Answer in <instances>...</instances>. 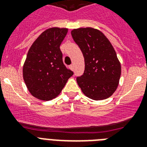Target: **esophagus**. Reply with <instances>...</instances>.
Masks as SVG:
<instances>
[{
  "mask_svg": "<svg viewBox=\"0 0 147 147\" xmlns=\"http://www.w3.org/2000/svg\"><path fill=\"white\" fill-rule=\"evenodd\" d=\"M70 68H71V70H74V65H70Z\"/></svg>",
  "mask_w": 147,
  "mask_h": 147,
  "instance_id": "34e87169",
  "label": "esophagus"
}]
</instances>
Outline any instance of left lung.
I'll list each match as a JSON object with an SVG mask.
<instances>
[{
  "instance_id": "1",
  "label": "left lung",
  "mask_w": 147,
  "mask_h": 147,
  "mask_svg": "<svg viewBox=\"0 0 147 147\" xmlns=\"http://www.w3.org/2000/svg\"><path fill=\"white\" fill-rule=\"evenodd\" d=\"M85 59V71L76 77L83 93L93 100L109 98L120 80L121 64L108 39L99 30L80 28L71 31Z\"/></svg>"
}]
</instances>
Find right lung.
<instances>
[{
    "label": "right lung",
    "mask_w": 147,
    "mask_h": 147,
    "mask_svg": "<svg viewBox=\"0 0 147 147\" xmlns=\"http://www.w3.org/2000/svg\"><path fill=\"white\" fill-rule=\"evenodd\" d=\"M67 33V28H49L28 50L23 76L28 91L35 98L43 101L54 98L74 74L63 63L59 49Z\"/></svg>",
    "instance_id": "add662e5"
}]
</instances>
